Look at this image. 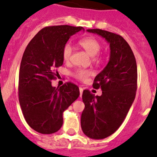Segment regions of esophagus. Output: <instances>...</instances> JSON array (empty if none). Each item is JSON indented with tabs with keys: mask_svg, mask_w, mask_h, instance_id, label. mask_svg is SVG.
I'll return each mask as SVG.
<instances>
[{
	"mask_svg": "<svg viewBox=\"0 0 157 157\" xmlns=\"http://www.w3.org/2000/svg\"><path fill=\"white\" fill-rule=\"evenodd\" d=\"M79 90H80V96L81 97V96H82V91H83V89H82V88L80 87V88H79Z\"/></svg>",
	"mask_w": 157,
	"mask_h": 157,
	"instance_id": "1",
	"label": "esophagus"
}]
</instances>
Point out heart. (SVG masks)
<instances>
[{"instance_id": "heart-1", "label": "heart", "mask_w": 157, "mask_h": 157, "mask_svg": "<svg viewBox=\"0 0 157 157\" xmlns=\"http://www.w3.org/2000/svg\"><path fill=\"white\" fill-rule=\"evenodd\" d=\"M78 44L91 57H94V56L98 55L102 48L100 41L93 37H88L81 39L78 42ZM72 46L69 43H67L64 45L63 48L62 55L65 61L70 60L71 55H72ZM94 61L99 62L100 59L98 57H94ZM91 72L89 70L77 69V71L74 72L73 76L80 80H85L89 75H91Z\"/></svg>"}]
</instances>
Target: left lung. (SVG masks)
Returning <instances> with one entry per match:
<instances>
[{
  "mask_svg": "<svg viewBox=\"0 0 157 157\" xmlns=\"http://www.w3.org/2000/svg\"><path fill=\"white\" fill-rule=\"evenodd\" d=\"M87 32L105 38L111 50L109 63L93 83L94 89H101L102 95L84 90L82 96V130L89 138L101 140L113 134L125 120L136 96L137 67L134 53L122 36L99 29Z\"/></svg>",
  "mask_w": 157,
  "mask_h": 157,
  "instance_id": "obj_1",
  "label": "left lung"
}]
</instances>
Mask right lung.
I'll return each instance as SVG.
<instances>
[{"label": "right lung", "instance_id": "1", "mask_svg": "<svg viewBox=\"0 0 157 157\" xmlns=\"http://www.w3.org/2000/svg\"><path fill=\"white\" fill-rule=\"evenodd\" d=\"M84 30L68 25L47 26L37 32L27 45L19 71L20 105L28 125L44 134L62 127L63 113L80 95L79 88L68 82L53 87L56 68L63 63L62 52L71 35Z\"/></svg>", "mask_w": 157, "mask_h": 157}]
</instances>
